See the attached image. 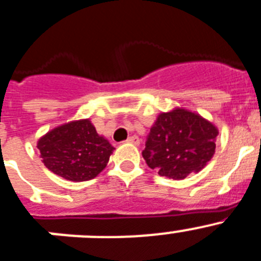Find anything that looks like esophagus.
<instances>
[{"label": "esophagus", "instance_id": "1", "mask_svg": "<svg viewBox=\"0 0 261 261\" xmlns=\"http://www.w3.org/2000/svg\"><path fill=\"white\" fill-rule=\"evenodd\" d=\"M126 142H127V143H131V144H135V146H138V144L141 143V139H139L137 135H133V137L128 138Z\"/></svg>", "mask_w": 261, "mask_h": 261}]
</instances>
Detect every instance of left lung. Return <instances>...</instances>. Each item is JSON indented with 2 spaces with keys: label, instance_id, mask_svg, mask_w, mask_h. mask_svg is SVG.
Wrapping results in <instances>:
<instances>
[{
  "label": "left lung",
  "instance_id": "8db88e82",
  "mask_svg": "<svg viewBox=\"0 0 261 261\" xmlns=\"http://www.w3.org/2000/svg\"><path fill=\"white\" fill-rule=\"evenodd\" d=\"M218 134V127L200 114L175 107L158 115L142 155L161 176L185 179L211 161Z\"/></svg>",
  "mask_w": 261,
  "mask_h": 261
}]
</instances>
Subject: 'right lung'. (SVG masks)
Returning a JSON list of instances; mask_svg holds the SVG:
<instances>
[{
  "instance_id": "1",
  "label": "right lung",
  "mask_w": 261,
  "mask_h": 261,
  "mask_svg": "<svg viewBox=\"0 0 261 261\" xmlns=\"http://www.w3.org/2000/svg\"><path fill=\"white\" fill-rule=\"evenodd\" d=\"M46 168L71 181H86L103 171L114 147L90 119L71 120L46 133L37 142Z\"/></svg>"
}]
</instances>
